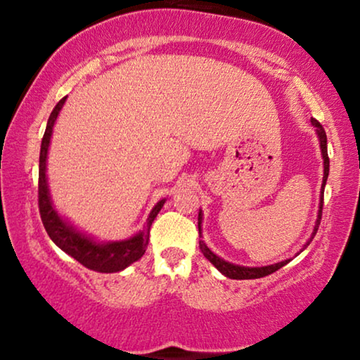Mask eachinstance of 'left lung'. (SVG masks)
Masks as SVG:
<instances>
[{"instance_id": "left-lung-1", "label": "left lung", "mask_w": 360, "mask_h": 360, "mask_svg": "<svg viewBox=\"0 0 360 360\" xmlns=\"http://www.w3.org/2000/svg\"><path fill=\"white\" fill-rule=\"evenodd\" d=\"M311 124L314 126V131H316V136H318V141H319V147H321V155H323V185H321V195H319V210H318V216H316V223H314V228H313V233L309 236V239L307 243L303 244V248L300 252H303L304 249L308 248L309 243H311L314 234H316V231L319 228V221H321V213H323V193H324V185H326V180H328V175H329V157H328V139H326V132H324L323 126L319 124L316 120H311ZM201 223H203V213H198V231H200V238H201ZM200 250L203 252V255L206 259L210 260L211 264L214 265L216 269L219 270L221 274L224 275V277L228 278H234V280H250V278H260V277H265V275H270L274 272H277L278 269H282L283 265H287L290 260L292 259H287V260H282V262H277V264H272V265H264V267H244V265H236V264H231L228 260L221 259L219 255H216L213 250H211L208 245L205 244V240H200ZM298 252V254H300Z\"/></svg>"}]
</instances>
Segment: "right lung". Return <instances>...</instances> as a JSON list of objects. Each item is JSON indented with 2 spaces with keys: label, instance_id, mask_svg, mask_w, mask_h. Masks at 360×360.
Masks as SVG:
<instances>
[{
  "label": "right lung",
  "instance_id": "obj_1",
  "mask_svg": "<svg viewBox=\"0 0 360 360\" xmlns=\"http://www.w3.org/2000/svg\"><path fill=\"white\" fill-rule=\"evenodd\" d=\"M67 96L62 98L53 108L47 121L46 132H44L42 144H41V157H39V211L46 228L49 238L53 240V244L58 245L63 252L78 260L86 269L95 270L101 274L121 272L136 260H139L144 255L147 244H149V231L154 223L155 216L159 214L162 206L165 205V198L157 201V205L150 210L147 221L139 233H136L131 238L122 240H96L91 236H88L82 231H78L75 226L63 218L58 211L53 208L51 191L47 184V154L49 146H51V137L56 124L57 116L60 115Z\"/></svg>",
  "mask_w": 360,
  "mask_h": 360
}]
</instances>
